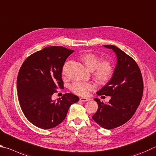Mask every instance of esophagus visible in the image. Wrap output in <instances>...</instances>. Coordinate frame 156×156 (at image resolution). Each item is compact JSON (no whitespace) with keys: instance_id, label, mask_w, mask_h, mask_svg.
<instances>
[{"instance_id":"obj_1","label":"esophagus","mask_w":156,"mask_h":156,"mask_svg":"<svg viewBox=\"0 0 156 156\" xmlns=\"http://www.w3.org/2000/svg\"><path fill=\"white\" fill-rule=\"evenodd\" d=\"M90 100V99H89V98H86V97H81L80 98V101L83 102H86V101H88Z\"/></svg>"}]
</instances>
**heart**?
Segmentation results:
<instances>
[{
    "label": "heart",
    "instance_id": "b5f03b06",
    "mask_svg": "<svg viewBox=\"0 0 156 156\" xmlns=\"http://www.w3.org/2000/svg\"><path fill=\"white\" fill-rule=\"evenodd\" d=\"M80 58L88 70L93 71L92 75L97 83L101 84L106 83L112 76L114 68L112 64L108 60L100 62L99 57L91 53L81 55ZM65 66L63 69V72H64ZM94 88V86L93 84L83 82L74 83L70 87L71 90L80 96H86L90 90H92Z\"/></svg>",
    "mask_w": 156,
    "mask_h": 156
}]
</instances>
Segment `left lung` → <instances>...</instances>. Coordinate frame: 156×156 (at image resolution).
I'll return each mask as SVG.
<instances>
[{"mask_svg":"<svg viewBox=\"0 0 156 156\" xmlns=\"http://www.w3.org/2000/svg\"><path fill=\"white\" fill-rule=\"evenodd\" d=\"M116 56V65L110 80L97 91L98 95L110 96L108 103L98 98V110L92 119L101 127L112 129L123 125L137 110L143 93V81L138 66L132 57L113 45H103Z\"/></svg>","mask_w":156,"mask_h":156,"instance_id":"1","label":"left lung"}]
</instances>
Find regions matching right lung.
<instances>
[{"instance_id": "1", "label": "right lung", "mask_w": 156, "mask_h": 156, "mask_svg": "<svg viewBox=\"0 0 156 156\" xmlns=\"http://www.w3.org/2000/svg\"><path fill=\"white\" fill-rule=\"evenodd\" d=\"M73 51L48 46L27 57L22 65L17 77L18 97L24 116L35 126L56 127L65 119L70 106L80 100L71 93L52 99L57 89L64 88L62 68Z\"/></svg>"}]
</instances>
